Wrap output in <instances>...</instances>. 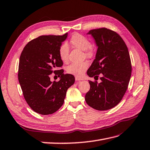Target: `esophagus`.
<instances>
[{"label": "esophagus", "mask_w": 150, "mask_h": 150, "mask_svg": "<svg viewBox=\"0 0 150 150\" xmlns=\"http://www.w3.org/2000/svg\"><path fill=\"white\" fill-rule=\"evenodd\" d=\"M75 81H83V79L81 77H78V76H75Z\"/></svg>", "instance_id": "obj_1"}]
</instances>
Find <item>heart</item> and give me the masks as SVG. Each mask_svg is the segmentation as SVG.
<instances>
[{"mask_svg":"<svg viewBox=\"0 0 150 150\" xmlns=\"http://www.w3.org/2000/svg\"><path fill=\"white\" fill-rule=\"evenodd\" d=\"M71 45L75 48H77L83 50L87 57H92L94 55L93 48L91 46V42L88 38L80 34H75L73 35L69 41ZM69 49L67 44H62L59 48V55L60 59L64 62L68 60ZM89 68V62L83 61L79 63H71L67 68V72L68 74L74 75L78 77L82 76L87 69Z\"/></svg>","mask_w":150,"mask_h":150,"instance_id":"heart-1","label":"heart"}]
</instances>
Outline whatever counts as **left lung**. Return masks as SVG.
Segmentation results:
<instances>
[{
    "mask_svg": "<svg viewBox=\"0 0 150 150\" xmlns=\"http://www.w3.org/2000/svg\"><path fill=\"white\" fill-rule=\"evenodd\" d=\"M98 46L96 58L87 71L90 77L89 91L85 100L88 105L98 110L116 106L126 93L131 76L132 64L128 48L119 34L105 27L91 30ZM96 77V79L95 77Z\"/></svg>",
    "mask_w": 150,
    "mask_h": 150,
    "instance_id": "obj_1",
    "label": "left lung"
}]
</instances>
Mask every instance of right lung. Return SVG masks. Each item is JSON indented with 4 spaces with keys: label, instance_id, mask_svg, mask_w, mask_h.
<instances>
[{
    "label": "right lung",
    "instance_id": "right-lung-1",
    "mask_svg": "<svg viewBox=\"0 0 150 150\" xmlns=\"http://www.w3.org/2000/svg\"><path fill=\"white\" fill-rule=\"evenodd\" d=\"M43 35L30 41L22 52L18 66V81L23 97L34 112L42 115L53 114L64 103L68 89L74 84L75 77L64 75L63 62L59 55V48L67 38ZM52 72L61 76L58 82L50 81Z\"/></svg>",
    "mask_w": 150,
    "mask_h": 150
}]
</instances>
